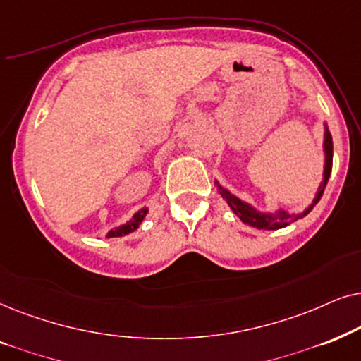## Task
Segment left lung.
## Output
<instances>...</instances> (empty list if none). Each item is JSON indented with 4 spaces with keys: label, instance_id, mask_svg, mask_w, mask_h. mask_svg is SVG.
<instances>
[{
    "label": "left lung",
    "instance_id": "8db88e82",
    "mask_svg": "<svg viewBox=\"0 0 361 361\" xmlns=\"http://www.w3.org/2000/svg\"><path fill=\"white\" fill-rule=\"evenodd\" d=\"M324 148H325L324 181H322V185L319 186V191H317L314 203H312L302 214H297V216L289 214V213H286V211H282V209L276 211V213H259V211L254 209L251 204L244 203V201L236 198L234 195H231L229 191L224 188V186H221L218 183V181H216V186H218L221 196H223V198L228 201L229 208L233 209V213L239 216L243 223H246V224L252 226V228H257V229H281V228H286V226H289L292 221H297L299 218H302V216H305L307 213H309V211L312 209V206L317 204V201L320 200L322 193H324V188H325L326 181H329V176H330V171H331V153H334V143H331V135H330L329 128H325Z\"/></svg>",
    "mask_w": 361,
    "mask_h": 361
}]
</instances>
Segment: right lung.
<instances>
[{
    "mask_svg": "<svg viewBox=\"0 0 361 361\" xmlns=\"http://www.w3.org/2000/svg\"><path fill=\"white\" fill-rule=\"evenodd\" d=\"M147 211H148L147 208H145V209H140L135 216H133V218H132L130 221H128V223L118 226V228L110 229L109 234H107V238H120V236H125V234L132 233V231H135V229L138 228V226H140L143 218H145Z\"/></svg>",
    "mask_w": 361,
    "mask_h": 361,
    "instance_id": "1",
    "label": "right lung"
}]
</instances>
